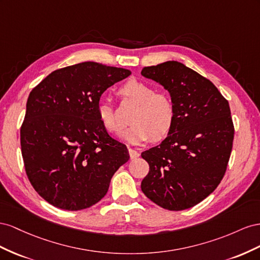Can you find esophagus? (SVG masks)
<instances>
[{
	"mask_svg": "<svg viewBox=\"0 0 260 260\" xmlns=\"http://www.w3.org/2000/svg\"><path fill=\"white\" fill-rule=\"evenodd\" d=\"M128 153H129L131 159H136V158H138L139 155H140V153L137 150L132 149V148H129V149H128Z\"/></svg>",
	"mask_w": 260,
	"mask_h": 260,
	"instance_id": "obj_1",
	"label": "esophagus"
}]
</instances>
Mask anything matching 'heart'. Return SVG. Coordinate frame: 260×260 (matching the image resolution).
Returning <instances> with one entry per match:
<instances>
[{
	"label": "heart",
	"instance_id": "heart-1",
	"mask_svg": "<svg viewBox=\"0 0 260 260\" xmlns=\"http://www.w3.org/2000/svg\"><path fill=\"white\" fill-rule=\"evenodd\" d=\"M120 94L137 105L129 117L132 125L120 135L124 142L138 145L149 140L151 136L159 140L169 134L174 122V106L168 94L155 92L152 86L137 79H131L123 85ZM97 113L107 132L115 134L121 131L123 124L109 98L101 97L98 100Z\"/></svg>",
	"mask_w": 260,
	"mask_h": 260
}]
</instances>
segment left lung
Here are the masks:
<instances>
[{"instance_id": "obj_1", "label": "left lung", "mask_w": 260, "mask_h": 260, "mask_svg": "<svg viewBox=\"0 0 260 260\" xmlns=\"http://www.w3.org/2000/svg\"><path fill=\"white\" fill-rule=\"evenodd\" d=\"M171 95L174 122L163 142L142 153L149 173L142 190L162 208L179 211L217 188L231 155L234 126L228 100L209 79L176 61L142 70Z\"/></svg>"}]
</instances>
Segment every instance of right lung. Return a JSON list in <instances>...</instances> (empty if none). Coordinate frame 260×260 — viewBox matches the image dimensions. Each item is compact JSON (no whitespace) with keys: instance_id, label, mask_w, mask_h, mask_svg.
<instances>
[{"instance_id":"add662e5","label":"right lung","mask_w":260,"mask_h":260,"mask_svg":"<svg viewBox=\"0 0 260 260\" xmlns=\"http://www.w3.org/2000/svg\"><path fill=\"white\" fill-rule=\"evenodd\" d=\"M131 71L83 62L52 72L29 93L20 146L36 191L60 209L77 211L106 196L111 179L129 159L97 113L107 89Z\"/></svg>"}]
</instances>
